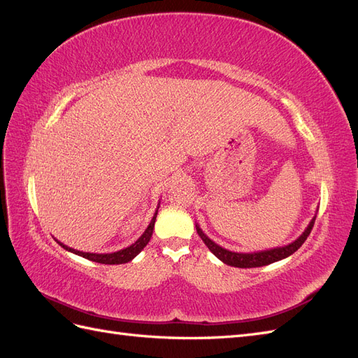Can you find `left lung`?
Masks as SVG:
<instances>
[{
	"mask_svg": "<svg viewBox=\"0 0 358 358\" xmlns=\"http://www.w3.org/2000/svg\"><path fill=\"white\" fill-rule=\"evenodd\" d=\"M315 218L313 216L310 220L309 225L306 227V230L303 231L294 242H291L285 246H278V248H272L267 249V251H257V252H233L225 249L222 246H220L218 243H215L212 239H209L208 236L203 233V230L200 229V225L196 224V229L199 236L201 237V241L204 242V245L209 248V251L216 257L220 258L222 263L233 266V267H241V268H251V267H262V266H267L272 264L275 262H279V259H284L287 257H289L291 254H294L297 249L305 243V241L308 239V236L312 231V227L315 224Z\"/></svg>",
	"mask_w": 358,
	"mask_h": 358,
	"instance_id": "left-lung-1",
	"label": "left lung"
}]
</instances>
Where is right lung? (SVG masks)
<instances>
[{"label": "right lung", "mask_w": 358, "mask_h": 358, "mask_svg": "<svg viewBox=\"0 0 358 358\" xmlns=\"http://www.w3.org/2000/svg\"><path fill=\"white\" fill-rule=\"evenodd\" d=\"M159 208V204H158ZM158 208L152 216V220H150V224L148 225V229L145 230V233L138 237V239L133 243L129 245L128 248H124L121 249V251H116V252H112V254H94V252H83V251H78V249H73L67 245L61 243L59 241H57L66 251L69 252H73L76 255H80L86 259H91V262H95V263H101V264H124V263H128L131 262V259L138 255L140 252H142V249L149 243L150 237H152V233H154V225H155V220H157V215H158Z\"/></svg>", "instance_id": "right-lung-1"}]
</instances>
